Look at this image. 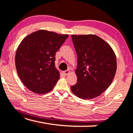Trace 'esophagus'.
Returning a JSON list of instances; mask_svg holds the SVG:
<instances>
[{"label":"esophagus","mask_w":133,"mask_h":133,"mask_svg":"<svg viewBox=\"0 0 133 133\" xmlns=\"http://www.w3.org/2000/svg\"><path fill=\"white\" fill-rule=\"evenodd\" d=\"M63 72V74H65V75H68V74H70V71L69 70H66V71H64Z\"/></svg>","instance_id":"34e87169"}]
</instances>
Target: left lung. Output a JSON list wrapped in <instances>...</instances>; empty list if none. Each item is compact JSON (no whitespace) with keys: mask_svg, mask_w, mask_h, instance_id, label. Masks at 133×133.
Listing matches in <instances>:
<instances>
[{"mask_svg":"<svg viewBox=\"0 0 133 133\" xmlns=\"http://www.w3.org/2000/svg\"><path fill=\"white\" fill-rule=\"evenodd\" d=\"M71 37L77 55V82L71 90L81 99H93L112 83L117 69L115 53L108 43L96 35Z\"/></svg>","mask_w":133,"mask_h":133,"instance_id":"left-lung-1","label":"left lung"}]
</instances>
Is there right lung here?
<instances>
[{
  "label": "right lung",
  "mask_w": 133,
  "mask_h": 133,
  "mask_svg": "<svg viewBox=\"0 0 133 133\" xmlns=\"http://www.w3.org/2000/svg\"><path fill=\"white\" fill-rule=\"evenodd\" d=\"M68 36L41 30L22 40L16 52V67L28 90L44 94L53 89L60 77L55 67L56 52Z\"/></svg>",
  "instance_id": "right-lung-1"
}]
</instances>
